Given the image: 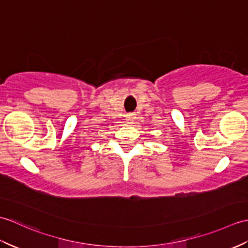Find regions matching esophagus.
I'll return each mask as SVG.
<instances>
[{
  "instance_id": "34e87169",
  "label": "esophagus",
  "mask_w": 248,
  "mask_h": 248,
  "mask_svg": "<svg viewBox=\"0 0 248 248\" xmlns=\"http://www.w3.org/2000/svg\"><path fill=\"white\" fill-rule=\"evenodd\" d=\"M135 119V114L134 113H129L125 115V120H127V123H133V120Z\"/></svg>"
}]
</instances>
